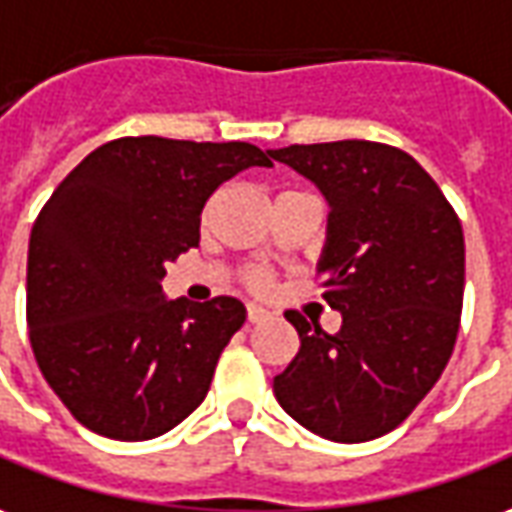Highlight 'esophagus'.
Listing matches in <instances>:
<instances>
[{
  "label": "esophagus",
  "instance_id": "esophagus-1",
  "mask_svg": "<svg viewBox=\"0 0 512 512\" xmlns=\"http://www.w3.org/2000/svg\"><path fill=\"white\" fill-rule=\"evenodd\" d=\"M267 317H270V312H267V309L256 306V303H250V306H248V323H262V320H267Z\"/></svg>",
  "mask_w": 512,
  "mask_h": 512
}]
</instances>
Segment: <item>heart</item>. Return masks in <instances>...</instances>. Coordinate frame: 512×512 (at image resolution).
<instances>
[{
  "label": "heart",
  "mask_w": 512,
  "mask_h": 512,
  "mask_svg": "<svg viewBox=\"0 0 512 512\" xmlns=\"http://www.w3.org/2000/svg\"><path fill=\"white\" fill-rule=\"evenodd\" d=\"M248 281L253 290H264V287H267V276H264V273H259V270H253Z\"/></svg>",
  "instance_id": "1"
}]
</instances>
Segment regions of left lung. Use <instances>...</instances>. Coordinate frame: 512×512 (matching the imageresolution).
Instances as JSON below:
<instances>
[{
    "label": "left lung",
    "mask_w": 512,
    "mask_h": 512,
    "mask_svg": "<svg viewBox=\"0 0 512 512\" xmlns=\"http://www.w3.org/2000/svg\"><path fill=\"white\" fill-rule=\"evenodd\" d=\"M270 155L329 203L317 262L337 334L287 312L301 348L273 393L334 443L382 438L435 387L460 329L463 225L412 155L379 142L290 144Z\"/></svg>",
    "instance_id": "left-lung-1"
}]
</instances>
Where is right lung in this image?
Masks as SVG:
<instances>
[{
  "label": "right lung",
  "mask_w": 512,
  "mask_h": 512,
  "mask_svg": "<svg viewBox=\"0 0 512 512\" xmlns=\"http://www.w3.org/2000/svg\"><path fill=\"white\" fill-rule=\"evenodd\" d=\"M270 158L248 142L125 136L52 192L30 234L27 329L44 379L86 429L150 440L200 407L245 306L167 301L161 278L200 242L214 189Z\"/></svg>",
  "instance_id": "right-lung-1"
}]
</instances>
